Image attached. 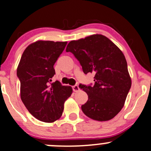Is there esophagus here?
Masks as SVG:
<instances>
[{"label": "esophagus", "mask_w": 151, "mask_h": 151, "mask_svg": "<svg viewBox=\"0 0 151 151\" xmlns=\"http://www.w3.org/2000/svg\"><path fill=\"white\" fill-rule=\"evenodd\" d=\"M72 89L74 92L80 91V88L78 87V85H74V86L72 87Z\"/></svg>", "instance_id": "34e87169"}]
</instances>
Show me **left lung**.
<instances>
[{
    "label": "left lung",
    "instance_id": "left-lung-1",
    "mask_svg": "<svg viewBox=\"0 0 151 151\" xmlns=\"http://www.w3.org/2000/svg\"><path fill=\"white\" fill-rule=\"evenodd\" d=\"M66 51L78 60L85 74H95L94 85H79L88 96L82 112L97 121L113 119L123 108L132 85L123 53L102 35L71 41Z\"/></svg>",
    "mask_w": 151,
    "mask_h": 151
}]
</instances>
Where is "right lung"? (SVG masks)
<instances>
[{
    "label": "right lung",
    "instance_id": "obj_1",
    "mask_svg": "<svg viewBox=\"0 0 151 151\" xmlns=\"http://www.w3.org/2000/svg\"><path fill=\"white\" fill-rule=\"evenodd\" d=\"M66 42L40 40L27 47L17 74L20 81L21 99L29 112L41 122H53L62 115L65 101L72 93L70 86L58 81L51 83L53 65Z\"/></svg>",
    "mask_w": 151,
    "mask_h": 151
}]
</instances>
